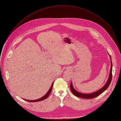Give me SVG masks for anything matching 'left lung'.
Masks as SVG:
<instances>
[{"mask_svg": "<svg viewBox=\"0 0 121 121\" xmlns=\"http://www.w3.org/2000/svg\"><path fill=\"white\" fill-rule=\"evenodd\" d=\"M110 58H111V60H112L111 56H110ZM112 62L111 61V67L110 72V75H109L108 80L107 83H106V84L104 85V87L102 88L101 89L99 90V91H97L95 92L92 93L84 94V93H80V92L76 91L74 89L73 86H72V83L71 82V84H70V90H71V92L76 96L78 97H80V98H84V99H93V98H94L95 97H97V96H98L99 95L101 94L102 92H104L109 86V85H110V84L111 82L112 79Z\"/></svg>", "mask_w": 121, "mask_h": 121, "instance_id": "1", "label": "left lung"}]
</instances>
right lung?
<instances>
[{"mask_svg": "<svg viewBox=\"0 0 121 121\" xmlns=\"http://www.w3.org/2000/svg\"><path fill=\"white\" fill-rule=\"evenodd\" d=\"M53 84L54 83L52 84V85L50 89V90H49V91H48V92L44 96H43V97L41 98L40 99H36V100H27V99H24L26 101H29V102H37V101H41V100H43L44 99H46L49 95V94H50L51 91H52V88H53Z\"/></svg>", "mask_w": 121, "mask_h": 121, "instance_id": "1", "label": "right lung"}]
</instances>
